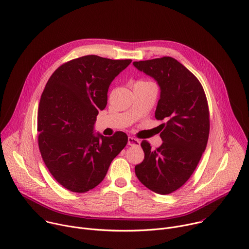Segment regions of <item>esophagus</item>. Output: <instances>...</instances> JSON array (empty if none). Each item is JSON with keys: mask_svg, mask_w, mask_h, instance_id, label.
<instances>
[{"mask_svg": "<svg viewBox=\"0 0 249 249\" xmlns=\"http://www.w3.org/2000/svg\"><path fill=\"white\" fill-rule=\"evenodd\" d=\"M140 144H141V142L138 139H136L134 137L128 138V145L129 146H140Z\"/></svg>", "mask_w": 249, "mask_h": 249, "instance_id": "34e87169", "label": "esophagus"}]
</instances>
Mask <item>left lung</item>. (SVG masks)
Listing matches in <instances>:
<instances>
[{
  "instance_id": "8db88e82",
  "label": "left lung",
  "mask_w": 249,
  "mask_h": 249,
  "mask_svg": "<svg viewBox=\"0 0 249 249\" xmlns=\"http://www.w3.org/2000/svg\"><path fill=\"white\" fill-rule=\"evenodd\" d=\"M142 72L154 78L160 88L156 119L162 144L153 150L142 142L145 159L135 166L138 179L150 190L166 195L179 189L190 178L207 147L210 113L199 80L171 57L134 62Z\"/></svg>"
}]
</instances>
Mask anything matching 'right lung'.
<instances>
[{"label": "right lung", "mask_w": 249, "mask_h": 249, "mask_svg": "<svg viewBox=\"0 0 249 249\" xmlns=\"http://www.w3.org/2000/svg\"><path fill=\"white\" fill-rule=\"evenodd\" d=\"M131 62L83 56L61 65L46 84L37 115L39 151L56 181L70 191L97 186L127 144L124 132L104 137L92 131L111 82Z\"/></svg>", "instance_id": "obj_1"}]
</instances>
